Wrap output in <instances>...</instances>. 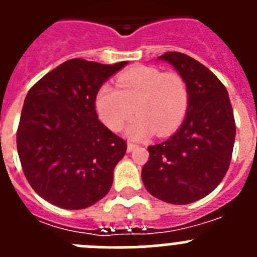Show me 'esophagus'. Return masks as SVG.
<instances>
[{
	"label": "esophagus",
	"mask_w": 257,
	"mask_h": 257,
	"mask_svg": "<svg viewBox=\"0 0 257 257\" xmlns=\"http://www.w3.org/2000/svg\"><path fill=\"white\" fill-rule=\"evenodd\" d=\"M135 148H136L135 144H133V143H127V152H128V153L133 152Z\"/></svg>",
	"instance_id": "obj_1"
}]
</instances>
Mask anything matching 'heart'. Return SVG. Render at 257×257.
Returning a JSON list of instances; mask_svg holds the SVG:
<instances>
[{
	"instance_id": "b5f03b06",
	"label": "heart",
	"mask_w": 257,
	"mask_h": 257,
	"mask_svg": "<svg viewBox=\"0 0 257 257\" xmlns=\"http://www.w3.org/2000/svg\"><path fill=\"white\" fill-rule=\"evenodd\" d=\"M188 99L187 83L180 74L138 65L117 77V87L101 85L95 108L113 131L121 130L135 109L138 115L124 134L131 140H143L154 133L167 135L179 127L187 114Z\"/></svg>"
}]
</instances>
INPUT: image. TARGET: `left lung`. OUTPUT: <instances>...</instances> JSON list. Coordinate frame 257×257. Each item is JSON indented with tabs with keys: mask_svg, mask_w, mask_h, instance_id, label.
<instances>
[{
	"mask_svg": "<svg viewBox=\"0 0 257 257\" xmlns=\"http://www.w3.org/2000/svg\"><path fill=\"white\" fill-rule=\"evenodd\" d=\"M158 60L183 77L189 99L178 131L148 147L142 179L156 198L187 205L210 194L225 176L234 147V115L225 86L208 68L181 52H166Z\"/></svg>",
	"mask_w": 257,
	"mask_h": 257,
	"instance_id": "8db88e82",
	"label": "left lung"
}]
</instances>
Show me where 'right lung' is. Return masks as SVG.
I'll use <instances>...</instances> for the list:
<instances>
[{"instance_id": "1", "label": "right lung", "mask_w": 257, "mask_h": 257, "mask_svg": "<svg viewBox=\"0 0 257 257\" xmlns=\"http://www.w3.org/2000/svg\"><path fill=\"white\" fill-rule=\"evenodd\" d=\"M126 64L72 59L27 94L17 134L18 154L31 187L52 205L82 210L112 187L113 171L127 147L97 119L95 97Z\"/></svg>"}]
</instances>
